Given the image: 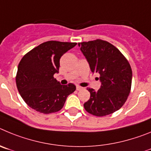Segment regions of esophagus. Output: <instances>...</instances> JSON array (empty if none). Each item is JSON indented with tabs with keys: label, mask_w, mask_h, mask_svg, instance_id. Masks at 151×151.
Masks as SVG:
<instances>
[{
	"label": "esophagus",
	"mask_w": 151,
	"mask_h": 151,
	"mask_svg": "<svg viewBox=\"0 0 151 151\" xmlns=\"http://www.w3.org/2000/svg\"><path fill=\"white\" fill-rule=\"evenodd\" d=\"M83 89V87H81V86H77V90L80 91V90H82Z\"/></svg>",
	"instance_id": "34e87169"
}]
</instances>
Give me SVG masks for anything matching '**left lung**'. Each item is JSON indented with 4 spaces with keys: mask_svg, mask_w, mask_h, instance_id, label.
Returning <instances> with one entry per match:
<instances>
[{
    "mask_svg": "<svg viewBox=\"0 0 151 151\" xmlns=\"http://www.w3.org/2000/svg\"><path fill=\"white\" fill-rule=\"evenodd\" d=\"M92 73L99 74L101 82L98 91L89 88L90 99L84 103L88 113L107 116L118 111L126 101L131 91L132 71L126 57L106 40L97 39L78 43Z\"/></svg>",
    "mask_w": 151,
    "mask_h": 151,
    "instance_id": "8db88e82",
    "label": "left lung"
}]
</instances>
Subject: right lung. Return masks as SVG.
<instances>
[{"instance_id": "right-lung-1", "label": "right lung", "mask_w": 151, "mask_h": 151, "mask_svg": "<svg viewBox=\"0 0 151 151\" xmlns=\"http://www.w3.org/2000/svg\"><path fill=\"white\" fill-rule=\"evenodd\" d=\"M77 43L50 40L27 52L21 59L16 76L20 96L30 108L50 114L63 108L68 96L76 89L72 83L61 85L54 78L61 57Z\"/></svg>"}]
</instances>
